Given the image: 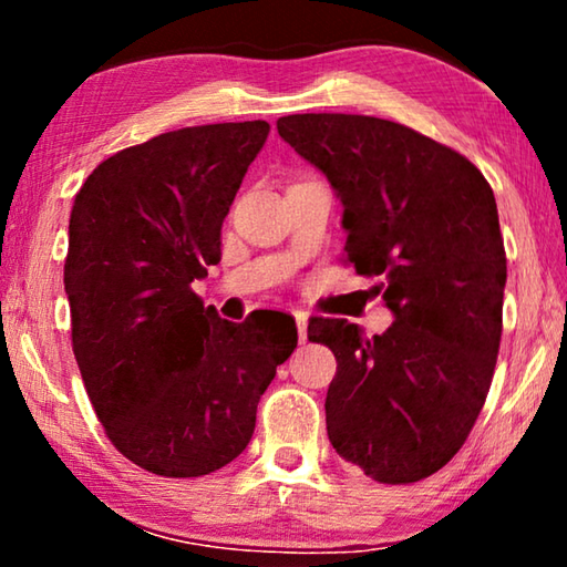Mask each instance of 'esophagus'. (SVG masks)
I'll list each match as a JSON object with an SVG mask.
<instances>
[{
    "instance_id": "esophagus-1",
    "label": "esophagus",
    "mask_w": 567,
    "mask_h": 567,
    "mask_svg": "<svg viewBox=\"0 0 567 567\" xmlns=\"http://www.w3.org/2000/svg\"><path fill=\"white\" fill-rule=\"evenodd\" d=\"M295 315V322H297V338H300V342L307 340V312L305 310H292Z\"/></svg>"
}]
</instances>
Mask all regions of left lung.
Listing matches in <instances>:
<instances>
[{
	"instance_id": "left-lung-1",
	"label": "left lung",
	"mask_w": 567,
	"mask_h": 567,
	"mask_svg": "<svg viewBox=\"0 0 567 567\" xmlns=\"http://www.w3.org/2000/svg\"><path fill=\"white\" fill-rule=\"evenodd\" d=\"M277 132L330 179L344 262L380 277L395 315L375 338L348 320L307 324L338 358L330 443L378 483H417L463 447L493 382L507 277L493 187L460 152L390 120L287 114Z\"/></svg>"
}]
</instances>
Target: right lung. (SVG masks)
Masks as SVG:
<instances>
[{
    "mask_svg": "<svg viewBox=\"0 0 567 567\" xmlns=\"http://www.w3.org/2000/svg\"><path fill=\"white\" fill-rule=\"evenodd\" d=\"M267 134L262 120L157 134L104 159L74 197V358L110 443L155 475L233 463L297 348L295 320L267 328L265 310L227 322L192 290L219 262L223 223Z\"/></svg>",
    "mask_w": 567,
    "mask_h": 567,
    "instance_id": "1",
    "label": "right lung"
}]
</instances>
